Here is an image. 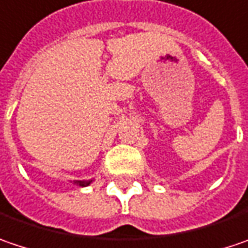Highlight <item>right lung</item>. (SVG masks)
<instances>
[{
    "instance_id": "1",
    "label": "right lung",
    "mask_w": 248,
    "mask_h": 248,
    "mask_svg": "<svg viewBox=\"0 0 248 248\" xmlns=\"http://www.w3.org/2000/svg\"><path fill=\"white\" fill-rule=\"evenodd\" d=\"M93 181H94V178H91V180H74V181L71 182H74V184L78 185V186H88Z\"/></svg>"
}]
</instances>
